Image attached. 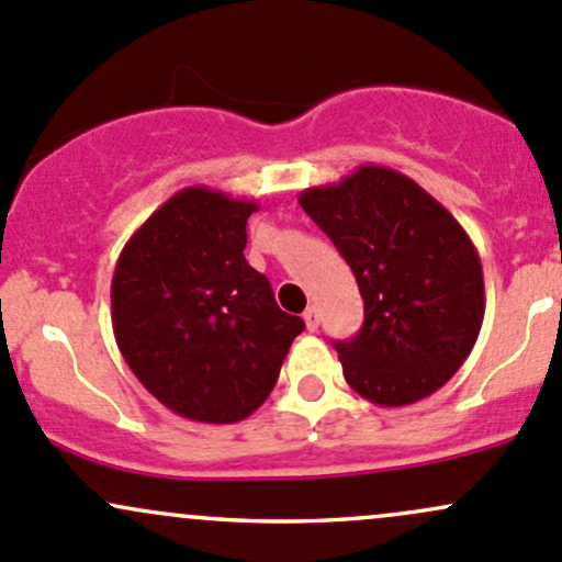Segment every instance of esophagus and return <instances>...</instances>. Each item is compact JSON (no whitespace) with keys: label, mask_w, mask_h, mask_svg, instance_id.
<instances>
[{"label":"esophagus","mask_w":562,"mask_h":562,"mask_svg":"<svg viewBox=\"0 0 562 562\" xmlns=\"http://www.w3.org/2000/svg\"><path fill=\"white\" fill-rule=\"evenodd\" d=\"M304 326H306V330H317V310H315V306H310V310L304 312Z\"/></svg>","instance_id":"obj_1"}]
</instances>
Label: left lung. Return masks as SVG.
I'll return each instance as SVG.
<instances>
[{"mask_svg": "<svg viewBox=\"0 0 562 562\" xmlns=\"http://www.w3.org/2000/svg\"><path fill=\"white\" fill-rule=\"evenodd\" d=\"M299 204L358 280L363 326L336 341L347 385L376 406L436 393L474 350L482 261L465 228L412 177L366 164Z\"/></svg>", "mask_w": 562, "mask_h": 562, "instance_id": "1", "label": "left lung"}]
</instances>
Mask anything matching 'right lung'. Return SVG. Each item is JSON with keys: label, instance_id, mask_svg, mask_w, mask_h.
Listing matches in <instances>:
<instances>
[{"label": "right lung", "instance_id": "1", "mask_svg": "<svg viewBox=\"0 0 562 562\" xmlns=\"http://www.w3.org/2000/svg\"><path fill=\"white\" fill-rule=\"evenodd\" d=\"M258 202L193 186L132 234L112 274V330L128 369L193 423L250 417L277 385L304 321L245 261Z\"/></svg>", "mask_w": 562, "mask_h": 562}]
</instances>
